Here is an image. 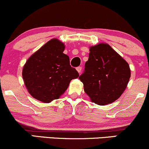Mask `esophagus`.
<instances>
[{
  "label": "esophagus",
  "instance_id": "34e87169",
  "mask_svg": "<svg viewBox=\"0 0 149 149\" xmlns=\"http://www.w3.org/2000/svg\"><path fill=\"white\" fill-rule=\"evenodd\" d=\"M76 70L78 71V73H81V71H82V67H81V66H78V67L76 68Z\"/></svg>",
  "mask_w": 149,
  "mask_h": 149
}]
</instances>
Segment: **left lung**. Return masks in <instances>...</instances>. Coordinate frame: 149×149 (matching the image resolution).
Wrapping results in <instances>:
<instances>
[{
    "instance_id": "left-lung-1",
    "label": "left lung",
    "mask_w": 149,
    "mask_h": 149,
    "mask_svg": "<svg viewBox=\"0 0 149 149\" xmlns=\"http://www.w3.org/2000/svg\"><path fill=\"white\" fill-rule=\"evenodd\" d=\"M90 51L84 72L79 79L83 83L85 93L94 103H112L127 87L130 78L129 65L108 44L92 46Z\"/></svg>"
}]
</instances>
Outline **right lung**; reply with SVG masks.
Instances as JSON below:
<instances>
[{
	"instance_id": "1",
	"label": "right lung",
	"mask_w": 149,
	"mask_h": 149,
	"mask_svg": "<svg viewBox=\"0 0 149 149\" xmlns=\"http://www.w3.org/2000/svg\"><path fill=\"white\" fill-rule=\"evenodd\" d=\"M64 45L52 39L26 61L22 71L24 84L32 97L45 103L57 100L72 79L79 76L63 53Z\"/></svg>"
}]
</instances>
